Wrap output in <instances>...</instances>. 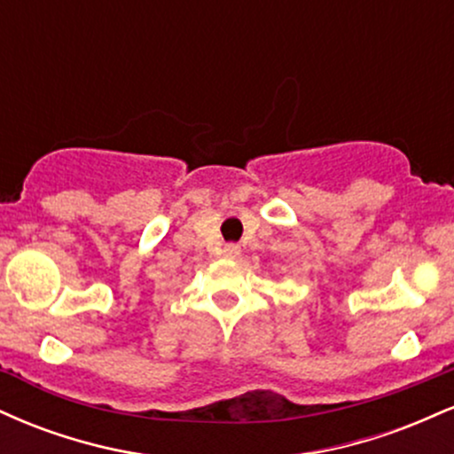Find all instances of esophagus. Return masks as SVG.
<instances>
[{
  "mask_svg": "<svg viewBox=\"0 0 454 454\" xmlns=\"http://www.w3.org/2000/svg\"><path fill=\"white\" fill-rule=\"evenodd\" d=\"M222 254L226 258H239V254H241V247H239L237 243H226V245H223Z\"/></svg>",
  "mask_w": 454,
  "mask_h": 454,
  "instance_id": "34e87169",
  "label": "esophagus"
}]
</instances>
